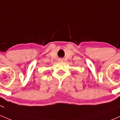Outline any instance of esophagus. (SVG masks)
Returning a JSON list of instances; mask_svg holds the SVG:
<instances>
[{
    "label": "esophagus",
    "instance_id": "esophagus-1",
    "mask_svg": "<svg viewBox=\"0 0 120 120\" xmlns=\"http://www.w3.org/2000/svg\"><path fill=\"white\" fill-rule=\"evenodd\" d=\"M63 61H64V60H63V59H58V61H59V62H63Z\"/></svg>",
    "mask_w": 120,
    "mask_h": 120
}]
</instances>
